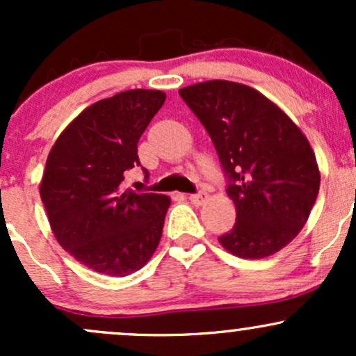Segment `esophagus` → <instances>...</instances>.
Returning a JSON list of instances; mask_svg holds the SVG:
<instances>
[{
    "mask_svg": "<svg viewBox=\"0 0 356 356\" xmlns=\"http://www.w3.org/2000/svg\"><path fill=\"white\" fill-rule=\"evenodd\" d=\"M207 199H209V194H207V192H199V194L189 195V201L191 204H194V206H202L204 202H207Z\"/></svg>",
    "mask_w": 356,
    "mask_h": 356,
    "instance_id": "obj_1",
    "label": "esophagus"
}]
</instances>
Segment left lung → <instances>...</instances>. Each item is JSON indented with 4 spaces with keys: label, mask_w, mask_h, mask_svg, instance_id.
Returning <instances> with one entry per match:
<instances>
[{
    "label": "left lung",
    "mask_w": 356,
    "mask_h": 356,
    "mask_svg": "<svg viewBox=\"0 0 356 356\" xmlns=\"http://www.w3.org/2000/svg\"><path fill=\"white\" fill-rule=\"evenodd\" d=\"M209 134L224 172L236 224L220 246L244 259H263L303 229L318 191L320 169L295 122L256 88L209 80L179 90Z\"/></svg>",
    "instance_id": "obj_1"
}]
</instances>
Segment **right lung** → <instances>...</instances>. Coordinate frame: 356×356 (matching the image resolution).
Returning a JSON list of instances; mask_svg holds the SVG:
<instances>
[{
    "mask_svg": "<svg viewBox=\"0 0 356 356\" xmlns=\"http://www.w3.org/2000/svg\"><path fill=\"white\" fill-rule=\"evenodd\" d=\"M165 102L161 90H127L92 104L65 127L40 182L55 239L81 264L122 277L144 268L162 236L170 197L122 191L140 165L137 144Z\"/></svg>",
    "mask_w": 356,
    "mask_h": 356,
    "instance_id": "add662e5",
    "label": "right lung"
}]
</instances>
